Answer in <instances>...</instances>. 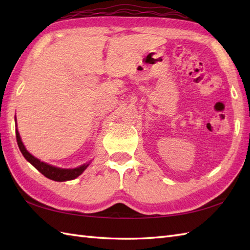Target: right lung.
I'll return each mask as SVG.
<instances>
[{
    "mask_svg": "<svg viewBox=\"0 0 250 250\" xmlns=\"http://www.w3.org/2000/svg\"><path fill=\"white\" fill-rule=\"evenodd\" d=\"M16 139H17V144H18L19 149H20L21 153L23 155V157L26 159V161H29L32 166H33L37 169V171L43 174L44 176H46L49 179L55 180V182H66V180L75 179L89 166V163H86V164H83V166L75 167V168H61V167L50 166V164L41 161L37 158H35L34 156H32L31 153L25 149L23 143L20 139L19 132L17 129H16Z\"/></svg>",
    "mask_w": 250,
    "mask_h": 250,
    "instance_id": "1",
    "label": "right lung"
}]
</instances>
